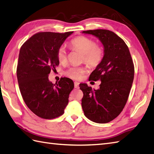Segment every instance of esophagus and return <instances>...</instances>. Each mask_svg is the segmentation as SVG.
Segmentation results:
<instances>
[{
  "label": "esophagus",
  "mask_w": 154,
  "mask_h": 154,
  "mask_svg": "<svg viewBox=\"0 0 154 154\" xmlns=\"http://www.w3.org/2000/svg\"><path fill=\"white\" fill-rule=\"evenodd\" d=\"M74 88H79V82H74Z\"/></svg>",
  "instance_id": "34e87169"
}]
</instances>
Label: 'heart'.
I'll return each mask as SVG.
<instances>
[{
  "label": "heart",
  "instance_id": "heart-1",
  "mask_svg": "<svg viewBox=\"0 0 154 154\" xmlns=\"http://www.w3.org/2000/svg\"><path fill=\"white\" fill-rule=\"evenodd\" d=\"M72 49L78 50L83 54L82 60L92 67L97 66L103 57V49L101 46L97 45L93 39L85 36H79L73 39L70 43ZM57 58L61 64L67 61V54L63 46L59 47L57 51ZM86 68L82 66H70L65 70L64 74L74 80H79L86 72Z\"/></svg>",
  "mask_w": 154,
  "mask_h": 154
}]
</instances>
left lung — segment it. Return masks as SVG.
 I'll list each match as a JSON object with an SVG mask.
<instances>
[{
    "instance_id": "8db88e82",
    "label": "left lung",
    "mask_w": 154,
    "mask_h": 154,
    "mask_svg": "<svg viewBox=\"0 0 154 154\" xmlns=\"http://www.w3.org/2000/svg\"><path fill=\"white\" fill-rule=\"evenodd\" d=\"M83 33L96 37L103 46L101 62L89 80H100L98 90L80 84L83 91L82 107L84 115L97 123H107L121 113L128 100L134 75V67L128 46L111 31L95 29Z\"/></svg>"
}]
</instances>
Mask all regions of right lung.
<instances>
[{"mask_svg": "<svg viewBox=\"0 0 154 154\" xmlns=\"http://www.w3.org/2000/svg\"><path fill=\"white\" fill-rule=\"evenodd\" d=\"M72 33H37L20 48L16 71L20 90L28 107L41 118L59 117L68 103L73 81L61 78L54 84L49 74L59 64L58 49Z\"/></svg>", "mask_w": 154, "mask_h": 154, "instance_id": "right-lung-1", "label": "right lung"}]
</instances>
